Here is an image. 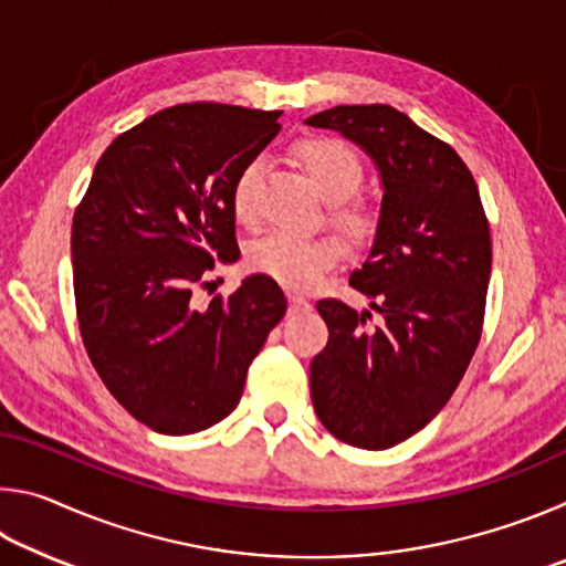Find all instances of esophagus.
<instances>
[{
    "label": "esophagus",
    "mask_w": 566,
    "mask_h": 566,
    "mask_svg": "<svg viewBox=\"0 0 566 566\" xmlns=\"http://www.w3.org/2000/svg\"><path fill=\"white\" fill-rule=\"evenodd\" d=\"M312 304L310 300H304V296L300 294H290V312L296 314V312H310Z\"/></svg>",
    "instance_id": "esophagus-1"
}]
</instances>
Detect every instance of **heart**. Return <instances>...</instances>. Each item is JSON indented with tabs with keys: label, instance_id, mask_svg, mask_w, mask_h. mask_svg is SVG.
<instances>
[{
	"label": "heart",
	"instance_id": "heart-1",
	"mask_svg": "<svg viewBox=\"0 0 566 566\" xmlns=\"http://www.w3.org/2000/svg\"><path fill=\"white\" fill-rule=\"evenodd\" d=\"M296 157L302 159L306 175L312 177L314 187L322 191L329 202H344L354 195V189L361 181V161L349 145L332 137H310L300 142ZM262 165L249 161L239 171L232 187V209L234 217L242 224L256 222V189H260ZM344 224L352 232H361L364 219L359 214H344ZM342 247L339 242L327 237H300L276 232L256 242L249 249V266L264 276H272L274 282L292 290H304L319 280L324 272H329L339 262Z\"/></svg>",
	"mask_w": 566,
	"mask_h": 566
}]
</instances>
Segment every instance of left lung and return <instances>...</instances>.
<instances>
[{"label": "left lung", "mask_w": 566, "mask_h": 566, "mask_svg": "<svg viewBox=\"0 0 566 566\" xmlns=\"http://www.w3.org/2000/svg\"><path fill=\"white\" fill-rule=\"evenodd\" d=\"M354 142L379 171L375 242L349 284L380 314L317 302L329 342L310 367L312 405L352 447L389 449L454 395L482 337L492 239L462 157L389 104H342L304 119Z\"/></svg>", "instance_id": "obj_1"}]
</instances>
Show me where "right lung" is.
Listing matches in <instances>:
<instances>
[{
    "mask_svg": "<svg viewBox=\"0 0 566 566\" xmlns=\"http://www.w3.org/2000/svg\"><path fill=\"white\" fill-rule=\"evenodd\" d=\"M280 117L217 102L151 114L107 147L74 212L84 347L114 399L159 434H195L232 415L286 312L264 274L207 306L191 296L217 262L239 260L232 187Z\"/></svg>",
    "mask_w": 566,
    "mask_h": 566,
    "instance_id": "obj_1",
    "label": "right lung"
}]
</instances>
